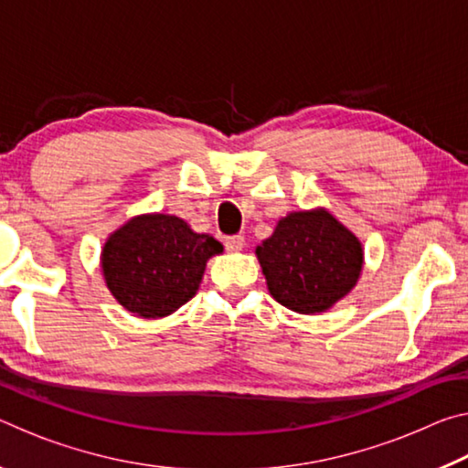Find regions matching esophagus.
<instances>
[{
    "instance_id": "34e87169",
    "label": "esophagus",
    "mask_w": 468,
    "mask_h": 468,
    "mask_svg": "<svg viewBox=\"0 0 468 468\" xmlns=\"http://www.w3.org/2000/svg\"><path fill=\"white\" fill-rule=\"evenodd\" d=\"M225 245H227L229 251H241L243 245H245V239L241 235H233V237H227Z\"/></svg>"
}]
</instances>
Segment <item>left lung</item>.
<instances>
[{"label": "left lung", "instance_id": "left-lung-1", "mask_svg": "<svg viewBox=\"0 0 468 468\" xmlns=\"http://www.w3.org/2000/svg\"><path fill=\"white\" fill-rule=\"evenodd\" d=\"M256 256L271 295L305 315L328 312L346 297L366 260L359 237L322 206L282 217L256 245Z\"/></svg>", "mask_w": 468, "mask_h": 468}]
</instances>
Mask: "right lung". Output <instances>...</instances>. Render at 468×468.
I'll use <instances>...</instances> for the list:
<instances>
[{
  "label": "right lung",
  "mask_w": 468,
  "mask_h": 468,
  "mask_svg": "<svg viewBox=\"0 0 468 468\" xmlns=\"http://www.w3.org/2000/svg\"><path fill=\"white\" fill-rule=\"evenodd\" d=\"M223 243L196 233L184 218L163 212L132 217L101 250L102 279L123 310L144 320L167 318L192 299L206 262Z\"/></svg>",
  "instance_id": "obj_1"
}]
</instances>
